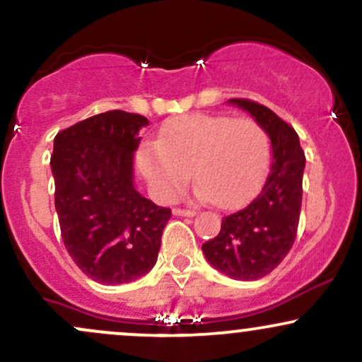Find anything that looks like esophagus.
I'll list each match as a JSON object with an SVG mask.
<instances>
[{"mask_svg":"<svg viewBox=\"0 0 362 362\" xmlns=\"http://www.w3.org/2000/svg\"><path fill=\"white\" fill-rule=\"evenodd\" d=\"M173 214H175V216H194L195 211H192V209H182V207H175V209H173Z\"/></svg>","mask_w":362,"mask_h":362,"instance_id":"esophagus-1","label":"esophagus"}]
</instances>
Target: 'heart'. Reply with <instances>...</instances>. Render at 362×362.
<instances>
[{"instance_id":"obj_1","label":"heart","mask_w":362,"mask_h":362,"mask_svg":"<svg viewBox=\"0 0 362 362\" xmlns=\"http://www.w3.org/2000/svg\"><path fill=\"white\" fill-rule=\"evenodd\" d=\"M271 165V139L252 117L192 114L161 129L139 151V167L161 199L177 197L194 173L202 197L230 209L259 189Z\"/></svg>"}]
</instances>
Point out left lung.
<instances>
[{
  "label": "left lung",
  "instance_id": "left-lung-1",
  "mask_svg": "<svg viewBox=\"0 0 362 362\" xmlns=\"http://www.w3.org/2000/svg\"><path fill=\"white\" fill-rule=\"evenodd\" d=\"M267 131L272 163L259 194L243 209L223 218L221 231L202 245L214 269L240 281L271 274L284 260L298 233L303 199L305 151L293 126L262 103L230 98Z\"/></svg>",
  "mask_w": 362,
  "mask_h": 362
}]
</instances>
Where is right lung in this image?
<instances>
[{"label": "right lung", "mask_w": 362, "mask_h": 362, "mask_svg": "<svg viewBox=\"0 0 362 362\" xmlns=\"http://www.w3.org/2000/svg\"><path fill=\"white\" fill-rule=\"evenodd\" d=\"M144 115L109 110L54 138L51 167L61 236L74 264L100 284H126L156 264L172 209L134 189L132 156Z\"/></svg>", "instance_id": "add662e5"}]
</instances>
